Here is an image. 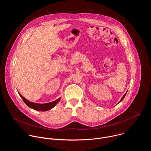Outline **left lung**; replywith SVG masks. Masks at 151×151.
<instances>
[{"instance_id": "obj_1", "label": "left lung", "mask_w": 151, "mask_h": 151, "mask_svg": "<svg viewBox=\"0 0 151 151\" xmlns=\"http://www.w3.org/2000/svg\"><path fill=\"white\" fill-rule=\"evenodd\" d=\"M127 92H126V93H125V94H124V96H123V97H122V98H121V100H120V101H119V103H120V102H121V101H122V100H123V99H124V97H125V96H126V94H127Z\"/></svg>"}]
</instances>
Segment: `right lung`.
Instances as JSON below:
<instances>
[{"mask_svg": "<svg viewBox=\"0 0 151 151\" xmlns=\"http://www.w3.org/2000/svg\"><path fill=\"white\" fill-rule=\"evenodd\" d=\"M19 95L21 97V99H23L24 102L27 104V106H29L30 108H32L35 111H47L48 110L51 109L53 107L58 103L60 101L61 97L59 99H57L55 101H53L52 102L47 103H44V104H40V103H36L33 102H31L29 100H27L26 98H24L22 95H21L20 93H19Z\"/></svg>", "mask_w": 151, "mask_h": 151, "instance_id": "obj_1", "label": "right lung"}]
</instances>
